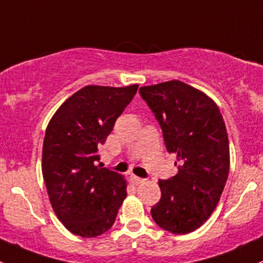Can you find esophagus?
<instances>
[{
    "mask_svg": "<svg viewBox=\"0 0 263 263\" xmlns=\"http://www.w3.org/2000/svg\"><path fill=\"white\" fill-rule=\"evenodd\" d=\"M130 180H132V182L134 183V185H139V183L144 182V178H140V177H138V176H135V175L130 176Z\"/></svg>",
    "mask_w": 263,
    "mask_h": 263,
    "instance_id": "1",
    "label": "esophagus"
}]
</instances>
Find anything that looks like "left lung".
Returning <instances> with one entry per match:
<instances>
[{
    "label": "left lung",
    "mask_w": 263,
    "mask_h": 263,
    "mask_svg": "<svg viewBox=\"0 0 263 263\" xmlns=\"http://www.w3.org/2000/svg\"><path fill=\"white\" fill-rule=\"evenodd\" d=\"M163 134L178 172L159 180L153 220L173 234L201 227L218 205L229 173V140L220 110L204 92L181 81L139 88Z\"/></svg>",
    "instance_id": "left-lung-1"
}]
</instances>
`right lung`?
Here are the masks:
<instances>
[{"label":"right lung","instance_id":"1","mask_svg":"<svg viewBox=\"0 0 263 263\" xmlns=\"http://www.w3.org/2000/svg\"><path fill=\"white\" fill-rule=\"evenodd\" d=\"M137 90L138 85L86 86L64 101L48 124L43 177L54 213L73 234L93 238L115 223L126 182L97 164L99 148Z\"/></svg>","mask_w":263,"mask_h":263}]
</instances>
